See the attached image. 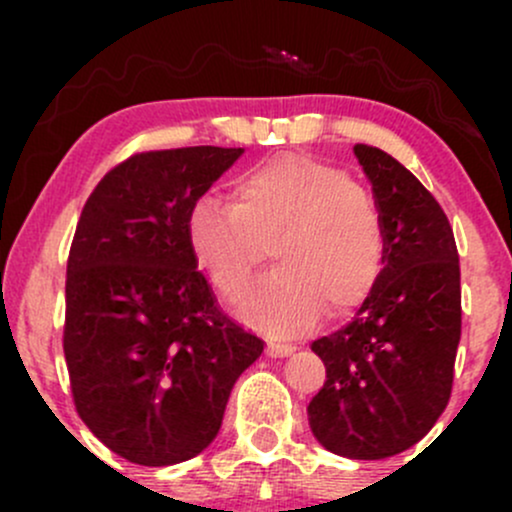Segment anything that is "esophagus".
Instances as JSON below:
<instances>
[{
	"label": "esophagus",
	"mask_w": 512,
	"mask_h": 512,
	"mask_svg": "<svg viewBox=\"0 0 512 512\" xmlns=\"http://www.w3.org/2000/svg\"><path fill=\"white\" fill-rule=\"evenodd\" d=\"M293 351H296V346H291V344H281V342H269L267 344V354L269 356H289V354H293Z\"/></svg>",
	"instance_id": "obj_1"
}]
</instances>
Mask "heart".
<instances>
[{
    "instance_id": "heart-1",
    "label": "heart",
    "mask_w": 512,
    "mask_h": 512,
    "mask_svg": "<svg viewBox=\"0 0 512 512\" xmlns=\"http://www.w3.org/2000/svg\"><path fill=\"white\" fill-rule=\"evenodd\" d=\"M233 202L199 195L185 216L192 260L233 296L272 252L274 272L238 301L245 322L276 334L344 317L373 293L385 262L378 204L344 170L308 154H279L233 182Z\"/></svg>"
}]
</instances>
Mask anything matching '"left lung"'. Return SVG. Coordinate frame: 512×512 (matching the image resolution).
I'll list each match as a JSON object with an SVG mask.
<instances>
[{
    "label": "left lung",
    "instance_id": "1",
    "mask_svg": "<svg viewBox=\"0 0 512 512\" xmlns=\"http://www.w3.org/2000/svg\"><path fill=\"white\" fill-rule=\"evenodd\" d=\"M354 154L385 226V267L354 320L315 339L327 380L310 399V431L349 460L411 448L448 407L462 327L460 257L445 211L397 158Z\"/></svg>",
    "mask_w": 512,
    "mask_h": 512
}]
</instances>
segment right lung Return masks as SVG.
Segmentation results:
<instances>
[{
    "mask_svg": "<svg viewBox=\"0 0 512 512\" xmlns=\"http://www.w3.org/2000/svg\"><path fill=\"white\" fill-rule=\"evenodd\" d=\"M243 149L146 151L81 211L67 262L64 358L76 411L105 448L144 467L190 460L264 342L216 305L185 240L190 204Z\"/></svg>",
    "mask_w": 512,
    "mask_h": 512,
    "instance_id": "add662e5",
    "label": "right lung"
}]
</instances>
